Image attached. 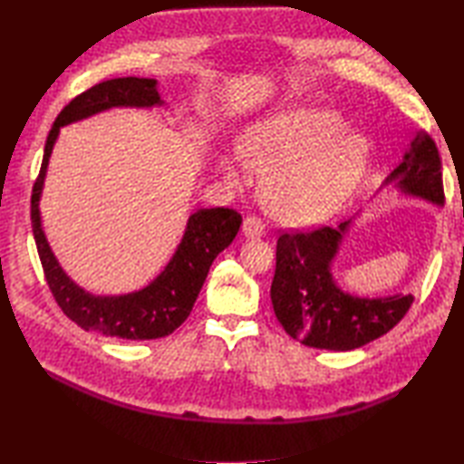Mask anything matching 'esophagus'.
<instances>
[{"label":"esophagus","mask_w":464,"mask_h":464,"mask_svg":"<svg viewBox=\"0 0 464 464\" xmlns=\"http://www.w3.org/2000/svg\"><path fill=\"white\" fill-rule=\"evenodd\" d=\"M243 235L247 239H259L265 235V225L257 217H247V219L243 221Z\"/></svg>","instance_id":"obj_1"}]
</instances>
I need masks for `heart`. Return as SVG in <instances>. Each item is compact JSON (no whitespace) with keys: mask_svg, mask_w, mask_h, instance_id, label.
Returning <instances> with one entry per match:
<instances>
[{"mask_svg":"<svg viewBox=\"0 0 464 464\" xmlns=\"http://www.w3.org/2000/svg\"><path fill=\"white\" fill-rule=\"evenodd\" d=\"M243 161L267 175L263 201L273 217L289 225L329 219L359 191L371 163L369 141L347 131L337 113L297 107L275 113L243 137ZM233 185L245 183L235 157L221 160Z\"/></svg>","mask_w":464,"mask_h":464,"instance_id":"obj_1","label":"heart"}]
</instances>
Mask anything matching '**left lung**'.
<instances>
[{
  "label": "left lung",
  "mask_w": 464,
  "mask_h": 464,
  "mask_svg": "<svg viewBox=\"0 0 464 464\" xmlns=\"http://www.w3.org/2000/svg\"><path fill=\"white\" fill-rule=\"evenodd\" d=\"M389 185L407 197L432 205L445 203L439 150L425 131L412 137L381 189ZM353 219L311 233H285L277 241L273 311L293 339L313 349H359L395 327L412 303V295L359 297L339 287L333 263Z\"/></svg>",
  "instance_id": "1"
}]
</instances>
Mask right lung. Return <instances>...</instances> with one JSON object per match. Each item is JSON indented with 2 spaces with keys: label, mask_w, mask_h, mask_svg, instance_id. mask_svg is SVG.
<instances>
[{
  "label": "right lung",
  "mask_w": 464,
  "mask_h": 464,
  "mask_svg": "<svg viewBox=\"0 0 464 464\" xmlns=\"http://www.w3.org/2000/svg\"><path fill=\"white\" fill-rule=\"evenodd\" d=\"M163 103L157 90V80H147V77H117L77 95L63 107L52 125L45 141L42 169L34 185L32 229L49 289L69 319L82 329L97 331L105 337L150 341L171 334L189 317L211 263L225 247H229L243 221L237 211L223 209V207L197 209L187 219L183 239L177 245L169 263L150 285L133 293L93 295L80 287L62 269L47 243L42 211H39L49 157H52L59 130L63 125L113 110V107L150 110V107H161Z\"/></svg>",
  "instance_id": "right-lung-1"
}]
</instances>
